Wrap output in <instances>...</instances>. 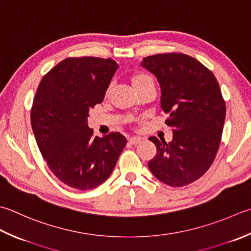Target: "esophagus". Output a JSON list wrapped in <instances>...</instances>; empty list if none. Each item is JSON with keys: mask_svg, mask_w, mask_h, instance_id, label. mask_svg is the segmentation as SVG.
I'll use <instances>...</instances> for the list:
<instances>
[{"mask_svg": "<svg viewBox=\"0 0 251 251\" xmlns=\"http://www.w3.org/2000/svg\"><path fill=\"white\" fill-rule=\"evenodd\" d=\"M131 145H138L139 142L141 141L140 137H130L129 140H128Z\"/></svg>", "mask_w": 251, "mask_h": 251, "instance_id": "1", "label": "esophagus"}]
</instances>
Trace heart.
I'll return each mask as SVG.
<instances>
[{
	"instance_id": "b5f03b06",
	"label": "heart",
	"mask_w": 251,
	"mask_h": 251,
	"mask_svg": "<svg viewBox=\"0 0 251 251\" xmlns=\"http://www.w3.org/2000/svg\"><path fill=\"white\" fill-rule=\"evenodd\" d=\"M131 85L134 87V89H137V88L144 87L146 85H154V83L153 79L147 74L136 73L131 77Z\"/></svg>"
}]
</instances>
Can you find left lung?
<instances>
[{"mask_svg": "<svg viewBox=\"0 0 251 251\" xmlns=\"http://www.w3.org/2000/svg\"><path fill=\"white\" fill-rule=\"evenodd\" d=\"M140 65L160 83L165 124L173 131L170 142L149 138L156 147L149 169L172 187L188 185L209 170L219 149L226 114L219 82L199 61L181 53L144 57Z\"/></svg>", "mask_w": 251, "mask_h": 251, "instance_id": "obj_1", "label": "left lung"}]
</instances>
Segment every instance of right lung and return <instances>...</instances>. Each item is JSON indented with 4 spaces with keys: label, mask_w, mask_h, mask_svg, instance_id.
I'll return each mask as SVG.
<instances>
[{
    "label": "right lung",
    "mask_w": 251,
    "mask_h": 251,
    "mask_svg": "<svg viewBox=\"0 0 251 251\" xmlns=\"http://www.w3.org/2000/svg\"><path fill=\"white\" fill-rule=\"evenodd\" d=\"M119 65L111 58L68 57L44 75L30 113L33 135L49 169L72 188H96L110 177L127 139L93 137L90 109L101 103Z\"/></svg>",
    "instance_id": "right-lung-1"
}]
</instances>
